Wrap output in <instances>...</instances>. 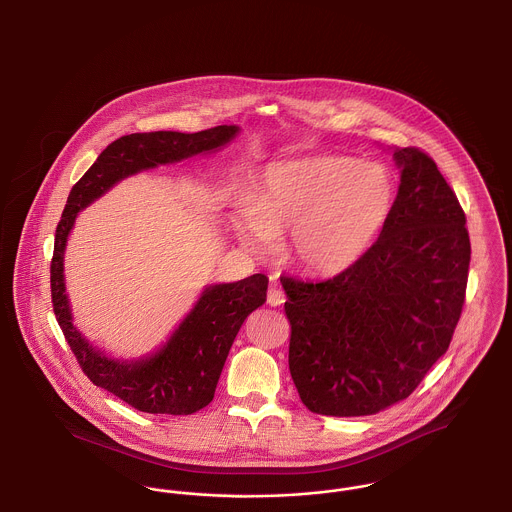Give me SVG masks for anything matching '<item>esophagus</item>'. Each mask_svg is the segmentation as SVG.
I'll list each match as a JSON object with an SVG mask.
<instances>
[{"label":"esophagus","mask_w":512,"mask_h":512,"mask_svg":"<svg viewBox=\"0 0 512 512\" xmlns=\"http://www.w3.org/2000/svg\"><path fill=\"white\" fill-rule=\"evenodd\" d=\"M284 301H286V295H284L280 288H276V286L268 288L267 303L270 307H280Z\"/></svg>","instance_id":"obj_1"}]
</instances>
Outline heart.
Wrapping results in <instances>:
<instances>
[{"instance_id":"b5f03b06","label":"heart","mask_w":512,"mask_h":512,"mask_svg":"<svg viewBox=\"0 0 512 512\" xmlns=\"http://www.w3.org/2000/svg\"><path fill=\"white\" fill-rule=\"evenodd\" d=\"M397 186L382 163L309 157L268 169L261 190L238 211L245 245L265 251L288 229L286 249L309 272L351 267L376 242L395 207Z\"/></svg>"}]
</instances>
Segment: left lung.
Returning a JSON list of instances; mask_svg holds the SVG:
<instances>
[{"instance_id": "1", "label": "left lung", "mask_w": 512, "mask_h": 512, "mask_svg": "<svg viewBox=\"0 0 512 512\" xmlns=\"http://www.w3.org/2000/svg\"><path fill=\"white\" fill-rule=\"evenodd\" d=\"M401 184L380 238L328 280L280 276L290 372L311 413L366 416L407 399L449 349L470 265L463 207L418 147H395Z\"/></svg>"}]
</instances>
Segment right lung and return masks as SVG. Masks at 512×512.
I'll return each instance as SVG.
<instances>
[{"instance_id": "right-lung-1", "label": "right lung", "mask_w": 512, "mask_h": 512, "mask_svg": "<svg viewBox=\"0 0 512 512\" xmlns=\"http://www.w3.org/2000/svg\"><path fill=\"white\" fill-rule=\"evenodd\" d=\"M238 132V126L222 124L195 134L161 130L122 136L105 147L96 163L74 184L57 224L51 259V303L65 340L92 384L142 413L192 414L213 401L236 334L245 318L267 301L268 278L253 274L240 282L207 286L190 315L157 353L138 361H119L94 347L73 324L63 276L65 245L76 215L122 178L215 151L236 138Z\"/></svg>"}]
</instances>
